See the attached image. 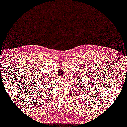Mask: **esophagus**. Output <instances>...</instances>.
Returning <instances> with one entry per match:
<instances>
[{"label":"esophagus","mask_w":127,"mask_h":127,"mask_svg":"<svg viewBox=\"0 0 127 127\" xmlns=\"http://www.w3.org/2000/svg\"><path fill=\"white\" fill-rule=\"evenodd\" d=\"M60 79H63V78H62V77L60 78Z\"/></svg>","instance_id":"1"}]
</instances>
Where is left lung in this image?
Returning a JSON list of instances; mask_svg holds the SVG:
<instances>
[{"label":"left lung","mask_w":127,"mask_h":127,"mask_svg":"<svg viewBox=\"0 0 127 127\" xmlns=\"http://www.w3.org/2000/svg\"><path fill=\"white\" fill-rule=\"evenodd\" d=\"M77 81H78V80H77ZM79 87H79V88H78V90H79V89H82V90H83V83H82V82H81V83H80V82H79ZM75 86L76 87V86H77V85H75ZM76 90H77V89H76Z\"/></svg>","instance_id":"1"}]
</instances>
